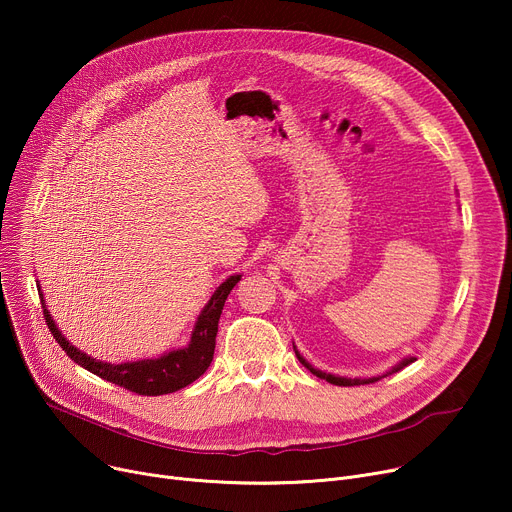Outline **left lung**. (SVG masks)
Masks as SVG:
<instances>
[{"label": "left lung", "instance_id": "left-lung-1", "mask_svg": "<svg viewBox=\"0 0 512 512\" xmlns=\"http://www.w3.org/2000/svg\"><path fill=\"white\" fill-rule=\"evenodd\" d=\"M292 346H294V342H292ZM294 353H297V359L313 373V375H317V378H321V380H326V382H330V384H334V386H361V384H371V382H378V380H382V378H386V375H392V373H396V371H400L402 367H407V365H411L413 361H417L415 357H405L402 361H398L390 371H386V373H382V375H373V378H344V375H334V373H328V371H321V369H315L299 351H297V346H294Z\"/></svg>", "mask_w": 512, "mask_h": 512}]
</instances>
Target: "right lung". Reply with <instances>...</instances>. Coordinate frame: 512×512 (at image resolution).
Wrapping results in <instances>:
<instances>
[{
	"instance_id": "right-lung-1",
	"label": "right lung",
	"mask_w": 512,
	"mask_h": 512,
	"mask_svg": "<svg viewBox=\"0 0 512 512\" xmlns=\"http://www.w3.org/2000/svg\"><path fill=\"white\" fill-rule=\"evenodd\" d=\"M242 276L234 274L226 282H222L211 294V299L199 313L195 328L191 332V340H188L186 346L174 348L170 353H164L161 357L155 359H141V361H126V363H107L89 357L87 353L78 351L74 344H70L64 334L58 330L56 321L49 315V309L45 305L41 286L37 290L41 292V303H43V315L47 321V328L53 334V338L58 340L62 346V351L78 363L80 367H85L87 371L99 375V378L118 384L130 392H137L143 396H159V394H170L176 392L188 384H193L197 378L207 371V367L213 361V351H215V336H218V324H220V315L224 309V303L228 299L230 290L238 284Z\"/></svg>"
}]
</instances>
